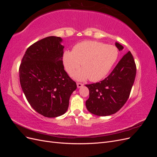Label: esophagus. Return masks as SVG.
I'll list each match as a JSON object with an SVG mask.
<instances>
[{"label":"esophagus","mask_w":157,"mask_h":157,"mask_svg":"<svg viewBox=\"0 0 157 157\" xmlns=\"http://www.w3.org/2000/svg\"><path fill=\"white\" fill-rule=\"evenodd\" d=\"M77 87L79 88H81L82 86H83L84 84H82V83H77Z\"/></svg>","instance_id":"1"}]
</instances>
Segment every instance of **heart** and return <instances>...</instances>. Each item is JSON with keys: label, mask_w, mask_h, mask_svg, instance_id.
I'll return each mask as SVG.
<instances>
[{"label": "heart", "mask_w": 157, "mask_h": 157, "mask_svg": "<svg viewBox=\"0 0 157 157\" xmlns=\"http://www.w3.org/2000/svg\"><path fill=\"white\" fill-rule=\"evenodd\" d=\"M118 54L115 46L85 40L75 44L72 52H64L63 61L70 75L79 67L80 63L82 69L73 75L75 79L84 81L89 78L92 82H98L109 73L118 58Z\"/></svg>", "instance_id": "1"}]
</instances>
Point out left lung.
<instances>
[{
    "label": "left lung",
    "mask_w": 157,
    "mask_h": 157,
    "mask_svg": "<svg viewBox=\"0 0 157 157\" xmlns=\"http://www.w3.org/2000/svg\"><path fill=\"white\" fill-rule=\"evenodd\" d=\"M115 45L119 50L124 48L118 42ZM136 75V65L129 51L107 78L99 82L86 84L89 89V98L86 101L88 111L101 117L119 111L129 98Z\"/></svg>",
    "instance_id": "obj_1"
}]
</instances>
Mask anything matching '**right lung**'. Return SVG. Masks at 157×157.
Wrapping results in <instances>:
<instances>
[{"label":"right lung","instance_id":"1","mask_svg":"<svg viewBox=\"0 0 157 157\" xmlns=\"http://www.w3.org/2000/svg\"><path fill=\"white\" fill-rule=\"evenodd\" d=\"M58 36L46 37L33 44L19 69L20 81L27 100L44 117L54 118L67 111L77 84L63 65L64 46Z\"/></svg>","mask_w":157,"mask_h":157}]
</instances>
